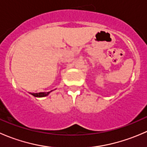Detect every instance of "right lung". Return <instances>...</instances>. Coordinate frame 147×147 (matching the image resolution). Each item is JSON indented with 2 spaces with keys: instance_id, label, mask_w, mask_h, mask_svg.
Segmentation results:
<instances>
[{
  "instance_id": "1",
  "label": "right lung",
  "mask_w": 147,
  "mask_h": 147,
  "mask_svg": "<svg viewBox=\"0 0 147 147\" xmlns=\"http://www.w3.org/2000/svg\"><path fill=\"white\" fill-rule=\"evenodd\" d=\"M52 91L49 92H39V93H30L32 95H33L34 97H46V96L48 95Z\"/></svg>"
}]
</instances>
